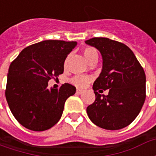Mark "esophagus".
Returning <instances> with one entry per match:
<instances>
[{
	"label": "esophagus",
	"mask_w": 156,
	"mask_h": 156,
	"mask_svg": "<svg viewBox=\"0 0 156 156\" xmlns=\"http://www.w3.org/2000/svg\"><path fill=\"white\" fill-rule=\"evenodd\" d=\"M82 93H83V90L80 89V88H77V90H76V94H81Z\"/></svg>",
	"instance_id": "34e87169"
}]
</instances>
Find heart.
<instances>
[{
	"mask_svg": "<svg viewBox=\"0 0 156 156\" xmlns=\"http://www.w3.org/2000/svg\"><path fill=\"white\" fill-rule=\"evenodd\" d=\"M98 52L95 50L94 48H86L83 50V56H84L85 59L88 62L92 58H94V56H97ZM91 80L90 77L88 76H76L74 78L72 79V83L75 85V86H78V87H84L85 85L87 84L88 83H89Z\"/></svg>",
	"mask_w": 156,
	"mask_h": 156,
	"instance_id": "1",
	"label": "heart"
}]
</instances>
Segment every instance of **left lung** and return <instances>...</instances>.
<instances>
[{
	"label": "left lung",
	"mask_w": 156,
	"mask_h": 156,
	"mask_svg": "<svg viewBox=\"0 0 156 156\" xmlns=\"http://www.w3.org/2000/svg\"><path fill=\"white\" fill-rule=\"evenodd\" d=\"M100 51L102 71L93 85L95 101L88 106L90 120L98 127L117 130L131 124L145 100V74L131 49L106 37L85 41ZM109 89L105 96L97 92Z\"/></svg>",
	"instance_id": "obj_1"
}]
</instances>
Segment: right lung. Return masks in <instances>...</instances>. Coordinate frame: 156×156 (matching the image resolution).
I'll return each instance as SVG.
<instances>
[{"label":"right lung","instance_id":"1","mask_svg":"<svg viewBox=\"0 0 156 156\" xmlns=\"http://www.w3.org/2000/svg\"><path fill=\"white\" fill-rule=\"evenodd\" d=\"M77 41L46 40L24 48L12 62L5 98L16 119L33 131L47 130L61 118L67 98L76 88L64 83L48 88V81L64 70V61Z\"/></svg>","mask_w":156,"mask_h":156}]
</instances>
